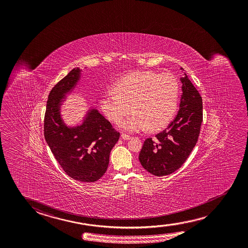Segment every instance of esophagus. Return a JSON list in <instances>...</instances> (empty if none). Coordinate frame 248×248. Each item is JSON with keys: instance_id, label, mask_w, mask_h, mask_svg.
<instances>
[{"instance_id": "34e87169", "label": "esophagus", "mask_w": 248, "mask_h": 248, "mask_svg": "<svg viewBox=\"0 0 248 248\" xmlns=\"http://www.w3.org/2000/svg\"><path fill=\"white\" fill-rule=\"evenodd\" d=\"M121 138H122L124 140H128V139H130V136L125 134V133H122V134H121Z\"/></svg>"}]
</instances>
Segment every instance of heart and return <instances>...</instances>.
I'll return each mask as SVG.
<instances>
[{
	"label": "heart",
	"mask_w": 248,
	"mask_h": 248,
	"mask_svg": "<svg viewBox=\"0 0 248 248\" xmlns=\"http://www.w3.org/2000/svg\"><path fill=\"white\" fill-rule=\"evenodd\" d=\"M112 91L114 93L107 92L102 96V110L118 124L132 110L134 114L120 124L126 131L160 130L170 121L178 106L180 85L170 73L132 72L115 82Z\"/></svg>",
	"instance_id": "b5f03b06"
}]
</instances>
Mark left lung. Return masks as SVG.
<instances>
[{"label": "left lung", "mask_w": 248, "mask_h": 248, "mask_svg": "<svg viewBox=\"0 0 248 248\" xmlns=\"http://www.w3.org/2000/svg\"><path fill=\"white\" fill-rule=\"evenodd\" d=\"M181 81L183 94L176 117L155 138H147L139 154L142 166L156 176L170 175L180 169L199 138L202 99L186 74Z\"/></svg>", "instance_id": "obj_1"}]
</instances>
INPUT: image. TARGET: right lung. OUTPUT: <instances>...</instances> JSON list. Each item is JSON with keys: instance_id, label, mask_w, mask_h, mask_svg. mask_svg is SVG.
Instances as JSON below:
<instances>
[{"instance_id": "obj_1", "label": "right lung", "mask_w": 248, "mask_h": 248, "mask_svg": "<svg viewBox=\"0 0 248 248\" xmlns=\"http://www.w3.org/2000/svg\"><path fill=\"white\" fill-rule=\"evenodd\" d=\"M81 70L73 69L51 90L44 118V136L55 159L71 178L94 183L105 175L110 153L119 132L96 109L87 112L83 124L65 125L61 119V102L79 80Z\"/></svg>"}]
</instances>
